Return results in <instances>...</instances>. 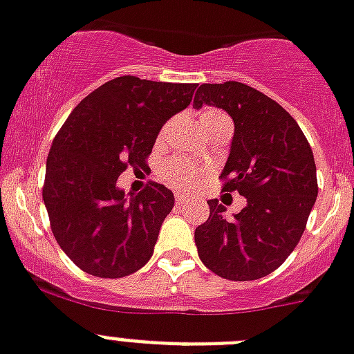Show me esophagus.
Masks as SVG:
<instances>
[{
    "mask_svg": "<svg viewBox=\"0 0 354 354\" xmlns=\"http://www.w3.org/2000/svg\"><path fill=\"white\" fill-rule=\"evenodd\" d=\"M174 201H176V205L187 203V196L182 194V192H176V194H174Z\"/></svg>",
    "mask_w": 354,
    "mask_h": 354,
    "instance_id": "34e87169",
    "label": "esophagus"
}]
</instances>
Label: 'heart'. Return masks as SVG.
<instances>
[{"mask_svg": "<svg viewBox=\"0 0 354 354\" xmlns=\"http://www.w3.org/2000/svg\"><path fill=\"white\" fill-rule=\"evenodd\" d=\"M219 122H228L227 115L218 109H205L200 115V127L216 126ZM205 174V169L200 167L198 163L191 162V160L174 158L163 167V178L167 180L171 185L178 187V189H191L196 183L200 182Z\"/></svg>", "mask_w": 354, "mask_h": 354, "instance_id": "heart-1", "label": "heart"}]
</instances>
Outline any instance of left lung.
I'll list each match as a JSON object with an SVG mask.
<instances>
[{
  "label": "left lung",
  "instance_id": "obj_1",
  "mask_svg": "<svg viewBox=\"0 0 354 354\" xmlns=\"http://www.w3.org/2000/svg\"><path fill=\"white\" fill-rule=\"evenodd\" d=\"M221 108L234 138L221 172L223 191H237L246 207L234 218L218 200L196 228L201 263L228 281H255L277 270L301 241L319 185L313 151L286 109L243 82L201 84L194 108Z\"/></svg>",
  "mask_w": 354,
  "mask_h": 354
}]
</instances>
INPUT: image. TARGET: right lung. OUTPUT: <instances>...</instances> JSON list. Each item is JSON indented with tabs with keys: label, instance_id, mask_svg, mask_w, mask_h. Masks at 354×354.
<instances>
[{
	"label": "right lung",
	"instance_id": "obj_1",
	"mask_svg": "<svg viewBox=\"0 0 354 354\" xmlns=\"http://www.w3.org/2000/svg\"><path fill=\"white\" fill-rule=\"evenodd\" d=\"M194 90L117 77L77 104L59 129L43 200L59 246L82 272L118 279L151 259L174 196L151 182L127 200L117 180L127 167L147 165L162 126L191 104Z\"/></svg>",
	"mask_w": 354,
	"mask_h": 354
}]
</instances>
